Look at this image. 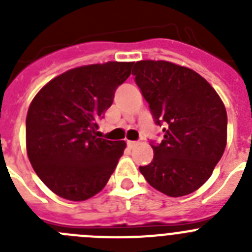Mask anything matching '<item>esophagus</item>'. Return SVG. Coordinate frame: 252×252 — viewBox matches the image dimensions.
Here are the masks:
<instances>
[{
    "label": "esophagus",
    "instance_id": "34e87169",
    "mask_svg": "<svg viewBox=\"0 0 252 252\" xmlns=\"http://www.w3.org/2000/svg\"><path fill=\"white\" fill-rule=\"evenodd\" d=\"M137 144H139V142H137V141H127L128 149H133V148H135V146L137 145Z\"/></svg>",
    "mask_w": 252,
    "mask_h": 252
}]
</instances>
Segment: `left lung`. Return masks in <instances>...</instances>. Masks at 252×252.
Here are the masks:
<instances>
[{"label":"left lung","instance_id":"obj_1","mask_svg":"<svg viewBox=\"0 0 252 252\" xmlns=\"http://www.w3.org/2000/svg\"><path fill=\"white\" fill-rule=\"evenodd\" d=\"M154 122L162 127L151 141L153 161L140 166L149 184L169 197L194 192L223 155L227 113L212 86L192 69L164 60H141L132 69Z\"/></svg>","mask_w":252,"mask_h":252}]
</instances>
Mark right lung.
<instances>
[{
  "label": "right lung",
  "mask_w": 252,
  "mask_h": 252,
  "mask_svg": "<svg viewBox=\"0 0 252 252\" xmlns=\"http://www.w3.org/2000/svg\"><path fill=\"white\" fill-rule=\"evenodd\" d=\"M133 63L108 62L70 69L44 86L26 117V149L37 177L69 201L102 190L126 142L94 136L116 90Z\"/></svg>",
  "instance_id": "obj_1"
}]
</instances>
